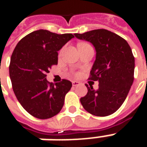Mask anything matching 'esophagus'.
Listing matches in <instances>:
<instances>
[{"instance_id": "34e87169", "label": "esophagus", "mask_w": 147, "mask_h": 147, "mask_svg": "<svg viewBox=\"0 0 147 147\" xmlns=\"http://www.w3.org/2000/svg\"><path fill=\"white\" fill-rule=\"evenodd\" d=\"M80 84V82H78V81H72V86H79Z\"/></svg>"}]
</instances>
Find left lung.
<instances>
[{
    "instance_id": "8db88e82",
    "label": "left lung",
    "mask_w": 147,
    "mask_h": 147,
    "mask_svg": "<svg viewBox=\"0 0 147 147\" xmlns=\"http://www.w3.org/2000/svg\"><path fill=\"white\" fill-rule=\"evenodd\" d=\"M77 38L91 42L96 49V60L89 80L98 81V89L87 87L80 102L88 113L98 117L111 115L126 99L134 81L135 57L125 39L105 29L75 34Z\"/></svg>"
}]
</instances>
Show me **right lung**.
<instances>
[{"instance_id":"add662e5","label":"right lung","mask_w":147,"mask_h":147,"mask_svg":"<svg viewBox=\"0 0 147 147\" xmlns=\"http://www.w3.org/2000/svg\"><path fill=\"white\" fill-rule=\"evenodd\" d=\"M72 38V34L38 30L26 35L16 46L9 76L16 98L31 116L49 119L63 107L72 84L67 80L53 84L47 81L46 74L53 65L57 64L58 51Z\"/></svg>"}]
</instances>
